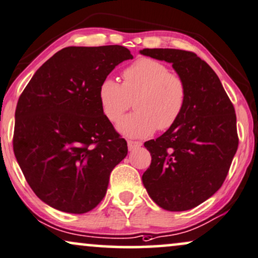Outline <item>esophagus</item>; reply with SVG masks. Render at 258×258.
Wrapping results in <instances>:
<instances>
[{"label": "esophagus", "instance_id": "esophagus-1", "mask_svg": "<svg viewBox=\"0 0 258 258\" xmlns=\"http://www.w3.org/2000/svg\"><path fill=\"white\" fill-rule=\"evenodd\" d=\"M141 146H142V142H140V141H132V140H129L128 141L129 150H135L137 148H140Z\"/></svg>", "mask_w": 258, "mask_h": 258}]
</instances>
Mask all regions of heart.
<instances>
[{
	"label": "heart",
	"mask_w": 258,
	"mask_h": 258,
	"mask_svg": "<svg viewBox=\"0 0 258 258\" xmlns=\"http://www.w3.org/2000/svg\"><path fill=\"white\" fill-rule=\"evenodd\" d=\"M123 83L112 78L102 82L98 90L102 111L110 122H118L132 108L136 111L118 123L126 136L145 137L155 132H166L178 123L187 104L185 79L169 72L165 63L152 58H141L122 73Z\"/></svg>",
	"instance_id": "1"
}]
</instances>
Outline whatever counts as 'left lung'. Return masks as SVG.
Returning a JSON list of instances; mask_svg holds the SVG:
<instances>
[{
  "label": "left lung",
  "mask_w": 258,
  "mask_h": 258,
  "mask_svg": "<svg viewBox=\"0 0 258 258\" xmlns=\"http://www.w3.org/2000/svg\"><path fill=\"white\" fill-rule=\"evenodd\" d=\"M141 54L172 63L188 91L178 123L145 142L152 162L143 185L162 209L190 210L215 195L229 173L238 148L235 108L216 72L196 53L145 48Z\"/></svg>",
  "instance_id": "left-lung-1"
}]
</instances>
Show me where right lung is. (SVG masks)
<instances>
[{"label": "right lung", "instance_id": "obj_1", "mask_svg": "<svg viewBox=\"0 0 258 258\" xmlns=\"http://www.w3.org/2000/svg\"><path fill=\"white\" fill-rule=\"evenodd\" d=\"M124 46L71 47L40 68L20 96L13 149L33 192L62 212L86 213L104 198L126 141L102 111L98 90Z\"/></svg>", "mask_w": 258, "mask_h": 258}]
</instances>
